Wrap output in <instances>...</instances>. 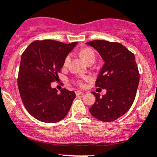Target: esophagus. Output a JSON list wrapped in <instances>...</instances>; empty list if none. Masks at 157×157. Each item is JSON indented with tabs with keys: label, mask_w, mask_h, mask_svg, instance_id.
Instances as JSON below:
<instances>
[{
	"label": "esophagus",
	"mask_w": 157,
	"mask_h": 157,
	"mask_svg": "<svg viewBox=\"0 0 157 157\" xmlns=\"http://www.w3.org/2000/svg\"><path fill=\"white\" fill-rule=\"evenodd\" d=\"M76 95L77 96H79V95H83V94H84V93L83 92H82V91H80V90H77L76 91Z\"/></svg>",
	"instance_id": "esophagus-1"
}]
</instances>
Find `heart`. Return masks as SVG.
Here are the masks:
<instances>
[{"mask_svg": "<svg viewBox=\"0 0 157 157\" xmlns=\"http://www.w3.org/2000/svg\"><path fill=\"white\" fill-rule=\"evenodd\" d=\"M80 55L83 57V59L84 60V61L86 62V63H89L91 60H95V54L93 51L92 49L90 48H84V49L80 51ZM70 61V56H67L66 58L64 59V61H63V66H67L68 64ZM90 80L89 77H84L82 78V80H77V84L80 85V86H84V82L85 81H89Z\"/></svg>", "mask_w": 157, "mask_h": 157, "instance_id": "1", "label": "heart"}]
</instances>
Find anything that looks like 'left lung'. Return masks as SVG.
<instances>
[{
    "label": "left lung",
    "mask_w": 157,
    "mask_h": 157,
    "mask_svg": "<svg viewBox=\"0 0 157 157\" xmlns=\"http://www.w3.org/2000/svg\"><path fill=\"white\" fill-rule=\"evenodd\" d=\"M86 44L97 50L104 60L96 86L106 90L102 97L92 93L96 102L89 110L100 121H116L130 109L136 97L140 74L134 54L116 42L97 40Z\"/></svg>",
    "instance_id": "1"
}]
</instances>
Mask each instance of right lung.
<instances>
[{"label": "right lung", "mask_w": 157, "mask_h": 157, "mask_svg": "<svg viewBox=\"0 0 157 157\" xmlns=\"http://www.w3.org/2000/svg\"><path fill=\"white\" fill-rule=\"evenodd\" d=\"M77 44L35 40L21 55L17 78L20 95L26 109L38 121L57 123L69 112L75 93L63 88L57 94L51 84L58 77L64 59Z\"/></svg>", "instance_id": "1"}]
</instances>
